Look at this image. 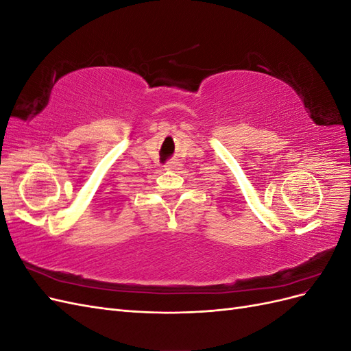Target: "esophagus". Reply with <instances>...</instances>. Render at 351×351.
Returning <instances> with one entry per match:
<instances>
[{"instance_id": "esophagus-1", "label": "esophagus", "mask_w": 351, "mask_h": 351, "mask_svg": "<svg viewBox=\"0 0 351 351\" xmlns=\"http://www.w3.org/2000/svg\"><path fill=\"white\" fill-rule=\"evenodd\" d=\"M180 168H182V164L176 161V159H169V161H167L165 164V169H168V171H176V169H180Z\"/></svg>"}]
</instances>
